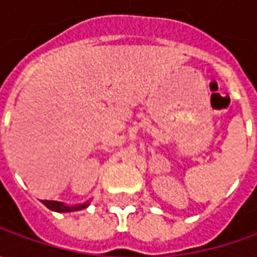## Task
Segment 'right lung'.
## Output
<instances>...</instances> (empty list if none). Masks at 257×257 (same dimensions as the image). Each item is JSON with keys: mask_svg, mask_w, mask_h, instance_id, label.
Listing matches in <instances>:
<instances>
[{"mask_svg": "<svg viewBox=\"0 0 257 257\" xmlns=\"http://www.w3.org/2000/svg\"><path fill=\"white\" fill-rule=\"evenodd\" d=\"M91 200L85 203H80V204H74V206H68L63 202H55V200H43V204L47 206L50 210L58 213H70V212H77V210H83L85 207H88Z\"/></svg>", "mask_w": 257, "mask_h": 257, "instance_id": "right-lung-1", "label": "right lung"}]
</instances>
